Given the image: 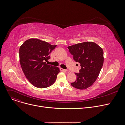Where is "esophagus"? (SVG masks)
Instances as JSON below:
<instances>
[{"instance_id":"obj_1","label":"esophagus","mask_w":125,"mask_h":125,"mask_svg":"<svg viewBox=\"0 0 125 125\" xmlns=\"http://www.w3.org/2000/svg\"><path fill=\"white\" fill-rule=\"evenodd\" d=\"M60 70L62 71H67V70H66V69H63L61 68H60Z\"/></svg>"}]
</instances>
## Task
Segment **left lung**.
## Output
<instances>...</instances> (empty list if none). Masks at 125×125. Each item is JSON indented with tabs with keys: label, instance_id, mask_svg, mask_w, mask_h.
Wrapping results in <instances>:
<instances>
[{
	"label": "left lung",
	"instance_id": "left-lung-1",
	"mask_svg": "<svg viewBox=\"0 0 125 125\" xmlns=\"http://www.w3.org/2000/svg\"><path fill=\"white\" fill-rule=\"evenodd\" d=\"M68 49L74 60L81 64L80 72L75 73L76 80L70 84L77 89H86L100 73L104 61L103 50L96 43L89 42L69 46Z\"/></svg>",
	"mask_w": 125,
	"mask_h": 125
}]
</instances>
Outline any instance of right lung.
<instances>
[{
	"instance_id": "right-lung-1",
	"label": "right lung",
	"mask_w": 125,
	"mask_h": 125,
	"mask_svg": "<svg viewBox=\"0 0 125 125\" xmlns=\"http://www.w3.org/2000/svg\"><path fill=\"white\" fill-rule=\"evenodd\" d=\"M57 45L31 38L25 41L19 49L20 62L29 82L38 88H47L53 84L60 71L57 67L48 65L49 54Z\"/></svg>"
}]
</instances>
